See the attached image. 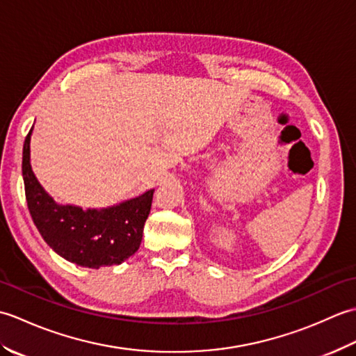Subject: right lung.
Segmentation results:
<instances>
[{
    "mask_svg": "<svg viewBox=\"0 0 356 356\" xmlns=\"http://www.w3.org/2000/svg\"><path fill=\"white\" fill-rule=\"evenodd\" d=\"M30 128L22 148V179L30 216L53 251L82 268L120 264L138 251L154 190L105 208L58 203L44 190L30 163Z\"/></svg>",
    "mask_w": 356,
    "mask_h": 356,
    "instance_id": "obj_1",
    "label": "right lung"
}]
</instances>
